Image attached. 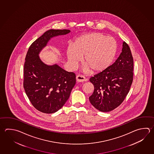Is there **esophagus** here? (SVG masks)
Listing matches in <instances>:
<instances>
[{"mask_svg": "<svg viewBox=\"0 0 154 154\" xmlns=\"http://www.w3.org/2000/svg\"><path fill=\"white\" fill-rule=\"evenodd\" d=\"M76 81L78 82H83L87 81V79L81 75H77L76 76Z\"/></svg>", "mask_w": 154, "mask_h": 154, "instance_id": "34e87169", "label": "esophagus"}]
</instances>
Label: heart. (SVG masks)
I'll return each instance as SVG.
<instances>
[{
  "label": "heart",
  "mask_w": 154,
  "mask_h": 154,
  "mask_svg": "<svg viewBox=\"0 0 154 154\" xmlns=\"http://www.w3.org/2000/svg\"><path fill=\"white\" fill-rule=\"evenodd\" d=\"M116 51V42L110 36L100 32L82 35L77 38L67 50V60L75 68L83 59L84 71L94 73L102 72L113 61Z\"/></svg>",
  "instance_id": "heart-1"
}]
</instances>
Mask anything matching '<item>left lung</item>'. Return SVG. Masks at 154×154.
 <instances>
[{"instance_id":"8db88e82","label":"left lung","mask_w":154,"mask_h":154,"mask_svg":"<svg viewBox=\"0 0 154 154\" xmlns=\"http://www.w3.org/2000/svg\"><path fill=\"white\" fill-rule=\"evenodd\" d=\"M133 71V57L130 47L124 41L122 53L116 61L89 79L94 87L89 97L91 104L102 112L118 107L130 91L134 79Z\"/></svg>"}]
</instances>
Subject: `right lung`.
<instances>
[{"mask_svg":"<svg viewBox=\"0 0 154 154\" xmlns=\"http://www.w3.org/2000/svg\"><path fill=\"white\" fill-rule=\"evenodd\" d=\"M70 32L67 29L47 30L32 42L26 53L23 87L32 106L44 113H55L64 106L75 85V75L57 64H45L38 54L51 38Z\"/></svg>","mask_w":154,"mask_h":154,"instance_id":"obj_1","label":"right lung"}]
</instances>
